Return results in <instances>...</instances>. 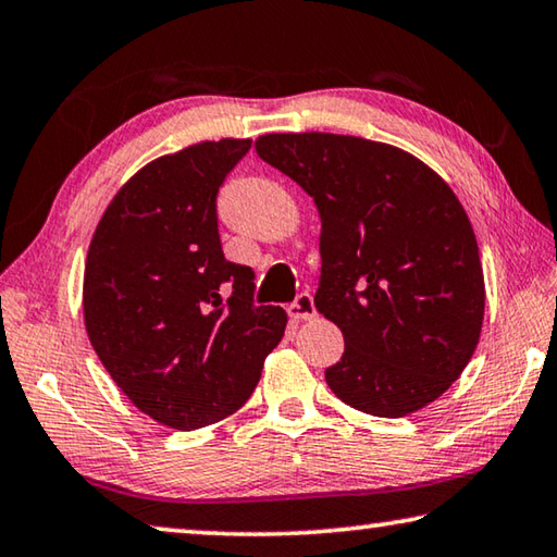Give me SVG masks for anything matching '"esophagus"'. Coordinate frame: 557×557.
I'll list each match as a JSON object with an SVG mask.
<instances>
[{
	"label": "esophagus",
	"instance_id": "1",
	"mask_svg": "<svg viewBox=\"0 0 557 557\" xmlns=\"http://www.w3.org/2000/svg\"><path fill=\"white\" fill-rule=\"evenodd\" d=\"M287 314L295 319V322H307V319H312L317 314L312 295H309V292H301V295H297V299L287 307Z\"/></svg>",
	"mask_w": 557,
	"mask_h": 557
}]
</instances>
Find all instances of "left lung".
Segmentation results:
<instances>
[{"label": "left lung", "mask_w": 557, "mask_h": 557, "mask_svg": "<svg viewBox=\"0 0 557 557\" xmlns=\"http://www.w3.org/2000/svg\"><path fill=\"white\" fill-rule=\"evenodd\" d=\"M312 196L322 235L314 307L344 334L326 383L375 418L437 400L479 344L484 272L455 191L420 159L371 139L301 132L256 143Z\"/></svg>", "instance_id": "obj_1"}]
</instances>
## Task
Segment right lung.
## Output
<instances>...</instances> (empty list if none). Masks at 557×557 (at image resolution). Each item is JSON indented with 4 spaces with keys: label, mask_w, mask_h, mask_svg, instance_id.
<instances>
[{
    "label": "right lung",
    "mask_w": 557,
    "mask_h": 557,
    "mask_svg": "<svg viewBox=\"0 0 557 557\" xmlns=\"http://www.w3.org/2000/svg\"><path fill=\"white\" fill-rule=\"evenodd\" d=\"M250 139L159 157L96 228L83 277L88 338L120 391L162 425L196 430L250 398L287 326L256 305V272L225 260L219 188Z\"/></svg>",
    "instance_id": "1"
}]
</instances>
